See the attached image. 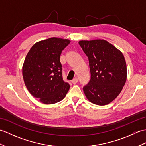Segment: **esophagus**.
Returning a JSON list of instances; mask_svg holds the SVG:
<instances>
[{
  "instance_id": "obj_1",
  "label": "esophagus",
  "mask_w": 146,
  "mask_h": 146,
  "mask_svg": "<svg viewBox=\"0 0 146 146\" xmlns=\"http://www.w3.org/2000/svg\"><path fill=\"white\" fill-rule=\"evenodd\" d=\"M78 78H74L73 80H71V83H72L73 84H76V83L78 82Z\"/></svg>"
}]
</instances>
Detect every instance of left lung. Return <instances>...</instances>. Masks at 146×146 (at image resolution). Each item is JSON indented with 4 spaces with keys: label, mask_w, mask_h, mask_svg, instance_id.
Returning a JSON list of instances; mask_svg holds the SVG:
<instances>
[{
    "label": "left lung",
    "mask_w": 146,
    "mask_h": 146,
    "mask_svg": "<svg viewBox=\"0 0 146 146\" xmlns=\"http://www.w3.org/2000/svg\"><path fill=\"white\" fill-rule=\"evenodd\" d=\"M89 60L91 79L83 87L92 103L105 105L116 98L126 82L127 66L119 49L104 39L78 42Z\"/></svg>",
    "instance_id": "obj_1"
}]
</instances>
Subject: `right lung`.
Returning a JSON list of instances; mask_svg holds the SVG:
<instances>
[{
    "label": "right lung",
    "mask_w": 146,
    "mask_h": 146,
    "mask_svg": "<svg viewBox=\"0 0 146 146\" xmlns=\"http://www.w3.org/2000/svg\"><path fill=\"white\" fill-rule=\"evenodd\" d=\"M67 39L51 38L34 44L24 60L23 76L27 89L44 104L63 100L70 89L62 76L60 55L70 44Z\"/></svg>",
    "instance_id": "obj_1"
}]
</instances>
